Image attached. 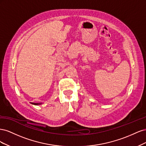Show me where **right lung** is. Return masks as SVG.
Instances as JSON below:
<instances>
[{
    "instance_id": "add662e5",
    "label": "right lung",
    "mask_w": 146,
    "mask_h": 146,
    "mask_svg": "<svg viewBox=\"0 0 146 146\" xmlns=\"http://www.w3.org/2000/svg\"><path fill=\"white\" fill-rule=\"evenodd\" d=\"M32 104L35 105H41L42 103H32Z\"/></svg>"
}]
</instances>
